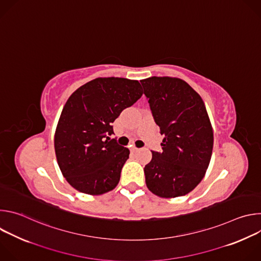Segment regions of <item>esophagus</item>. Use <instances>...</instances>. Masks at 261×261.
Segmentation results:
<instances>
[{
    "mask_svg": "<svg viewBox=\"0 0 261 261\" xmlns=\"http://www.w3.org/2000/svg\"><path fill=\"white\" fill-rule=\"evenodd\" d=\"M138 150H139V148L136 147V146H132V147H131V151H132V152H137Z\"/></svg>",
    "mask_w": 261,
    "mask_h": 261,
    "instance_id": "obj_1",
    "label": "esophagus"
}]
</instances>
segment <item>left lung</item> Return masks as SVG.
I'll return each mask as SVG.
<instances>
[{
	"mask_svg": "<svg viewBox=\"0 0 261 261\" xmlns=\"http://www.w3.org/2000/svg\"><path fill=\"white\" fill-rule=\"evenodd\" d=\"M160 132L162 153L152 152L144 167L153 194L174 198L191 192L208 167L214 133L200 95L185 81L152 76L140 81Z\"/></svg>",
	"mask_w": 261,
	"mask_h": 261,
	"instance_id": "obj_1",
	"label": "left lung"
}]
</instances>
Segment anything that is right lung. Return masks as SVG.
Here are the masks:
<instances>
[{
    "mask_svg": "<svg viewBox=\"0 0 261 261\" xmlns=\"http://www.w3.org/2000/svg\"><path fill=\"white\" fill-rule=\"evenodd\" d=\"M142 94L138 81L98 77L69 97L57 125L55 152L74 189L101 195L117 187L130 151L107 135L114 133L111 124L122 111Z\"/></svg>",
    "mask_w": 261,
    "mask_h": 261,
    "instance_id": "obj_1",
    "label": "right lung"
}]
</instances>
